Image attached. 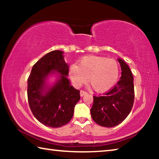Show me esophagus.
Masks as SVG:
<instances>
[{
	"mask_svg": "<svg viewBox=\"0 0 159 159\" xmlns=\"http://www.w3.org/2000/svg\"><path fill=\"white\" fill-rule=\"evenodd\" d=\"M88 93L86 92V91H84V90H80V96L81 97H83V96H84L85 95H86V94H87Z\"/></svg>",
	"mask_w": 159,
	"mask_h": 159,
	"instance_id": "1",
	"label": "esophagus"
}]
</instances>
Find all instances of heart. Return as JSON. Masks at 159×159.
<instances>
[{
  "mask_svg": "<svg viewBox=\"0 0 159 159\" xmlns=\"http://www.w3.org/2000/svg\"><path fill=\"white\" fill-rule=\"evenodd\" d=\"M74 85L79 88L87 81L94 90L103 93L109 90L118 77V66L112 59L86 56L79 61V66L72 64L69 70Z\"/></svg>",
  "mask_w": 159,
  "mask_h": 159,
  "instance_id": "b5f03b06",
  "label": "heart"
}]
</instances>
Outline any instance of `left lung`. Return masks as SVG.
<instances>
[{
	"label": "left lung",
	"instance_id": "8db88e82",
	"mask_svg": "<svg viewBox=\"0 0 159 159\" xmlns=\"http://www.w3.org/2000/svg\"><path fill=\"white\" fill-rule=\"evenodd\" d=\"M121 67L120 80L108 92L101 96H93L91 116L97 124L111 128L125 119L133 108L134 90L133 76L128 64L118 59Z\"/></svg>",
	"mask_w": 159,
	"mask_h": 159
}]
</instances>
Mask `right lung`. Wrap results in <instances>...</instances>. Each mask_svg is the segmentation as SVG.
<instances>
[{"mask_svg": "<svg viewBox=\"0 0 159 159\" xmlns=\"http://www.w3.org/2000/svg\"><path fill=\"white\" fill-rule=\"evenodd\" d=\"M53 71L60 73L61 79L43 94L45 78ZM68 74L69 66L64 60L63 52L53 50L34 64L28 78L29 107L35 118L48 127L60 128L67 124L80 98V91L70 85Z\"/></svg>", "mask_w": 159, "mask_h": 159, "instance_id": "obj_1", "label": "right lung"}]
</instances>
